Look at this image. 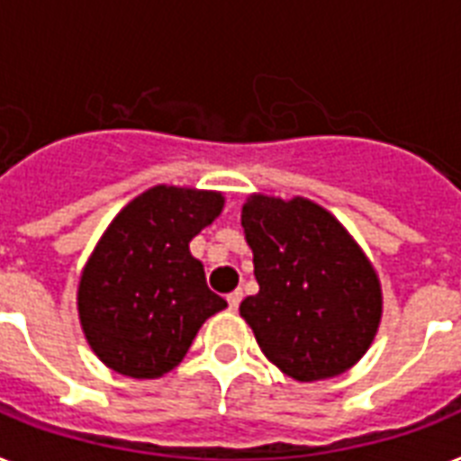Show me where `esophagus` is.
<instances>
[{"label":"esophagus","mask_w":461,"mask_h":461,"mask_svg":"<svg viewBox=\"0 0 461 461\" xmlns=\"http://www.w3.org/2000/svg\"><path fill=\"white\" fill-rule=\"evenodd\" d=\"M227 303H230V308L234 311V308H239V303H241V292H231V294H227Z\"/></svg>","instance_id":"34e87169"}]
</instances>
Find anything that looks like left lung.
Masks as SVG:
<instances>
[{
	"label": "left lung",
	"mask_w": 461,
	"mask_h": 461,
	"mask_svg": "<svg viewBox=\"0 0 461 461\" xmlns=\"http://www.w3.org/2000/svg\"><path fill=\"white\" fill-rule=\"evenodd\" d=\"M258 294L239 313L285 375L335 378L371 347L383 292L371 260L318 203L253 194L241 208Z\"/></svg>",
	"instance_id": "1"
}]
</instances>
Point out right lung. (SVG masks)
I'll use <instances>...</instances> for the list:
<instances>
[{
    "mask_svg": "<svg viewBox=\"0 0 461 461\" xmlns=\"http://www.w3.org/2000/svg\"><path fill=\"white\" fill-rule=\"evenodd\" d=\"M222 205L217 191L159 184L104 230L78 282V318L107 368L139 380L165 375L203 322L227 306L188 251Z\"/></svg>",
    "mask_w": 461,
    "mask_h": 461,
    "instance_id": "add662e5",
    "label": "right lung"
}]
</instances>
